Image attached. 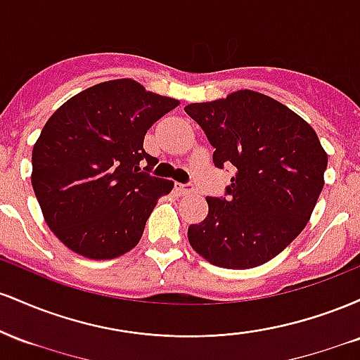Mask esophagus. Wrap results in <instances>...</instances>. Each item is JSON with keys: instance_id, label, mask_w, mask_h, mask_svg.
<instances>
[{"instance_id": "esophagus-1", "label": "esophagus", "mask_w": 360, "mask_h": 360, "mask_svg": "<svg viewBox=\"0 0 360 360\" xmlns=\"http://www.w3.org/2000/svg\"><path fill=\"white\" fill-rule=\"evenodd\" d=\"M176 191L179 194H189L194 193V188L191 184H183V183H176Z\"/></svg>"}]
</instances>
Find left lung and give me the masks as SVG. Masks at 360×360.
Listing matches in <instances>:
<instances>
[{"mask_svg":"<svg viewBox=\"0 0 360 360\" xmlns=\"http://www.w3.org/2000/svg\"><path fill=\"white\" fill-rule=\"evenodd\" d=\"M214 147L213 164L237 169L226 198H206L208 214L189 225V243L223 269H252L303 232L328 162L311 125L286 105L240 89L184 108Z\"/></svg>","mask_w":360,"mask_h":360,"instance_id":"8db88e82","label":"left lung"}]
</instances>
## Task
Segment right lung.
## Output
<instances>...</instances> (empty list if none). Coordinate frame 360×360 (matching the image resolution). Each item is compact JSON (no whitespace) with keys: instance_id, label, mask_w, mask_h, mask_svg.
Masks as SVG:
<instances>
[{"instance_id":"right-lung-1","label":"right lung","mask_w":360,"mask_h":360,"mask_svg":"<svg viewBox=\"0 0 360 360\" xmlns=\"http://www.w3.org/2000/svg\"><path fill=\"white\" fill-rule=\"evenodd\" d=\"M179 101L134 79L94 84L47 120L32 150V186L45 223L82 257L115 259L134 249L160 196L174 183L150 176L147 130Z\"/></svg>"}]
</instances>
